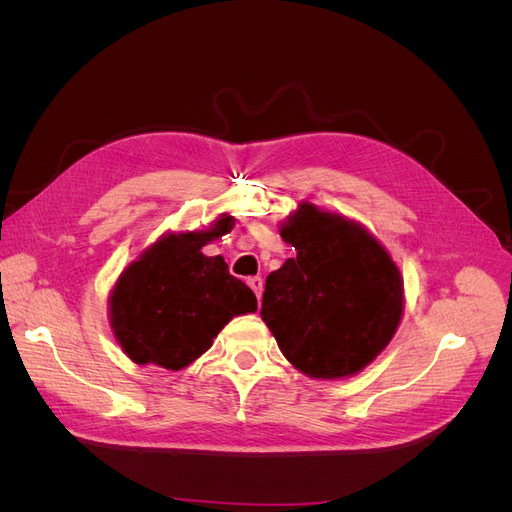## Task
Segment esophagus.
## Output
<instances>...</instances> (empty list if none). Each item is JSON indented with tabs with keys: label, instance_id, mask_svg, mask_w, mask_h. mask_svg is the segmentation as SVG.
Segmentation results:
<instances>
[{
	"label": "esophagus",
	"instance_id": "esophagus-1",
	"mask_svg": "<svg viewBox=\"0 0 512 512\" xmlns=\"http://www.w3.org/2000/svg\"><path fill=\"white\" fill-rule=\"evenodd\" d=\"M247 284H250V288L254 290V294H256V297L260 299L262 297V284H265V282H262V277H250V280H247Z\"/></svg>",
	"mask_w": 512,
	"mask_h": 512
}]
</instances>
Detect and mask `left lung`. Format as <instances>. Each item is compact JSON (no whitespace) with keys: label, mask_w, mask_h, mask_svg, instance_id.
Masks as SVG:
<instances>
[{"label":"left lung","mask_w":512,"mask_h":512,"mask_svg":"<svg viewBox=\"0 0 512 512\" xmlns=\"http://www.w3.org/2000/svg\"><path fill=\"white\" fill-rule=\"evenodd\" d=\"M280 235L297 256L269 273L260 316L286 359L309 378H344L391 342L404 282L389 252L342 215L303 203Z\"/></svg>","instance_id":"left-lung-1"}]
</instances>
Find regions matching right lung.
I'll return each mask as SVG.
<instances>
[{
    "mask_svg": "<svg viewBox=\"0 0 512 512\" xmlns=\"http://www.w3.org/2000/svg\"><path fill=\"white\" fill-rule=\"evenodd\" d=\"M232 218L209 230L166 235L119 275L111 292V329L138 365L183 369L207 352L232 316L256 312V294L228 273L222 256L203 245L230 230Z\"/></svg>",
    "mask_w": 512,
    "mask_h": 512,
    "instance_id": "add662e5",
    "label": "right lung"
}]
</instances>
